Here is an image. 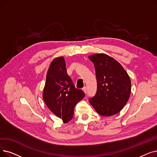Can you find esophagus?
<instances>
[{
  "instance_id": "esophagus-1",
  "label": "esophagus",
  "mask_w": 157,
  "mask_h": 157,
  "mask_svg": "<svg viewBox=\"0 0 157 157\" xmlns=\"http://www.w3.org/2000/svg\"><path fill=\"white\" fill-rule=\"evenodd\" d=\"M82 90H83V91L85 94L86 93V86H84V87L83 88Z\"/></svg>"
}]
</instances>
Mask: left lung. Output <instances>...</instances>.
<instances>
[{
	"label": "left lung",
	"mask_w": 157,
	"mask_h": 157,
	"mask_svg": "<svg viewBox=\"0 0 157 157\" xmlns=\"http://www.w3.org/2000/svg\"><path fill=\"white\" fill-rule=\"evenodd\" d=\"M88 58L94 64L98 83L97 92L90 103L101 115H115L129 98L131 79L117 61L107 54H95Z\"/></svg>",
	"instance_id": "left-lung-1"
}]
</instances>
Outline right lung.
<instances>
[{
  "label": "right lung",
  "mask_w": 157,
  "mask_h": 157,
  "mask_svg": "<svg viewBox=\"0 0 157 157\" xmlns=\"http://www.w3.org/2000/svg\"><path fill=\"white\" fill-rule=\"evenodd\" d=\"M42 95L47 106L63 123L72 119L75 106L85 94L75 88L67 73L63 56L54 58L51 63Z\"/></svg>",
  "instance_id": "1"
}]
</instances>
